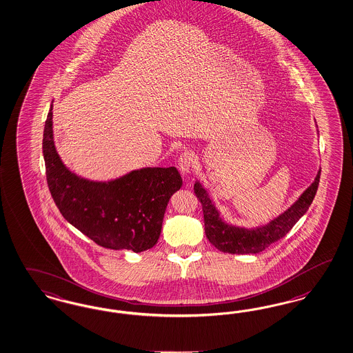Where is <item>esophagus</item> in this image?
<instances>
[{"instance_id":"1","label":"esophagus","mask_w":353,"mask_h":353,"mask_svg":"<svg viewBox=\"0 0 353 353\" xmlns=\"http://www.w3.org/2000/svg\"><path fill=\"white\" fill-rule=\"evenodd\" d=\"M194 155L190 151H183L179 158V167H180V170L183 176H186L192 172L194 167Z\"/></svg>"}]
</instances>
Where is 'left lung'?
<instances>
[{
    "instance_id": "8db88e82",
    "label": "left lung",
    "mask_w": 353,
    "mask_h": 353,
    "mask_svg": "<svg viewBox=\"0 0 353 353\" xmlns=\"http://www.w3.org/2000/svg\"><path fill=\"white\" fill-rule=\"evenodd\" d=\"M321 170H318L314 181L305 190L299 199L281 212L279 216L270 220L268 224L253 228L237 227L227 223L220 216L219 210L211 199L206 189L199 181H195L194 193L203 208L205 231L208 241L218 250L231 254H256L265 250L271 243L284 237L292 227L304 216L312 205L319 185Z\"/></svg>"
}]
</instances>
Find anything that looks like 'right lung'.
Masks as SVG:
<instances>
[{"instance_id": "add662e5", "label": "right lung", "mask_w": 353, "mask_h": 353, "mask_svg": "<svg viewBox=\"0 0 353 353\" xmlns=\"http://www.w3.org/2000/svg\"><path fill=\"white\" fill-rule=\"evenodd\" d=\"M50 105L43 135L47 183L62 216L97 245L141 253L158 243L170 196L183 186L177 168L146 167L110 181H92L66 168L52 130Z\"/></svg>"}]
</instances>
